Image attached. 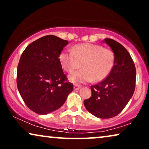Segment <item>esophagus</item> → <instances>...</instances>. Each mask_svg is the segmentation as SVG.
Wrapping results in <instances>:
<instances>
[{
	"label": "esophagus",
	"instance_id": "esophagus-1",
	"mask_svg": "<svg viewBox=\"0 0 149 149\" xmlns=\"http://www.w3.org/2000/svg\"><path fill=\"white\" fill-rule=\"evenodd\" d=\"M81 87V85H79L75 84L74 85V90H78V89H80Z\"/></svg>",
	"mask_w": 149,
	"mask_h": 149
}]
</instances>
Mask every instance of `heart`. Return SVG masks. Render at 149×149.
Segmentation results:
<instances>
[{"mask_svg":"<svg viewBox=\"0 0 149 149\" xmlns=\"http://www.w3.org/2000/svg\"><path fill=\"white\" fill-rule=\"evenodd\" d=\"M59 58L63 69L68 72H72L82 66L83 69L69 77L73 83L104 81L111 74L115 61L111 49L91 43L79 44L72 51H63Z\"/></svg>","mask_w":149,"mask_h":149,"instance_id":"b5f03b06","label":"heart"}]
</instances>
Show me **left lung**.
<instances>
[{
    "mask_svg": "<svg viewBox=\"0 0 149 149\" xmlns=\"http://www.w3.org/2000/svg\"><path fill=\"white\" fill-rule=\"evenodd\" d=\"M115 56V65L104 80L91 86V96L84 105L91 114L100 119H109L123 111L134 94L136 71L131 56L115 40L105 38Z\"/></svg>",
    "mask_w": 149,
    "mask_h": 149,
    "instance_id": "1",
    "label": "left lung"
}]
</instances>
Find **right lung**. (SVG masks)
<instances>
[{"label":"right lung","instance_id":"add662e5","mask_svg":"<svg viewBox=\"0 0 149 149\" xmlns=\"http://www.w3.org/2000/svg\"><path fill=\"white\" fill-rule=\"evenodd\" d=\"M68 41L47 35L28 45L17 70V86L26 105L46 115L64 104L73 90L63 72L59 56Z\"/></svg>","mask_w":149,"mask_h":149}]
</instances>
